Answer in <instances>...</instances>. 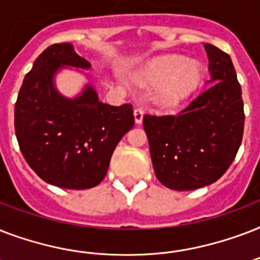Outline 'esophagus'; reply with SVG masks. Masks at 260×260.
Returning <instances> with one entry per match:
<instances>
[{
	"label": "esophagus",
	"mask_w": 260,
	"mask_h": 260,
	"mask_svg": "<svg viewBox=\"0 0 260 260\" xmlns=\"http://www.w3.org/2000/svg\"><path fill=\"white\" fill-rule=\"evenodd\" d=\"M143 114H144V110L140 109V108H136V109L134 110V118L136 124H142Z\"/></svg>",
	"instance_id": "esophagus-1"
}]
</instances>
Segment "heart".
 I'll return each mask as SVG.
<instances>
[{
  "label": "heart",
  "mask_w": 260,
  "mask_h": 260,
  "mask_svg": "<svg viewBox=\"0 0 260 260\" xmlns=\"http://www.w3.org/2000/svg\"><path fill=\"white\" fill-rule=\"evenodd\" d=\"M200 63L179 55L159 56L134 73L143 89H152L151 101L160 109H175L193 95L201 83Z\"/></svg>",
  "instance_id": "1"
}]
</instances>
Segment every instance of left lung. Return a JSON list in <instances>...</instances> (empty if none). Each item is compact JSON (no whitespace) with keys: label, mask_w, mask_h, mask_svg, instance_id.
<instances>
[{"label":"left lung","mask_w":260,"mask_h":260,"mask_svg":"<svg viewBox=\"0 0 260 260\" xmlns=\"http://www.w3.org/2000/svg\"><path fill=\"white\" fill-rule=\"evenodd\" d=\"M208 89L177 116L143 118L159 182L171 190H194L222 177L242 144V87L230 55L204 44Z\"/></svg>","instance_id":"1"}]
</instances>
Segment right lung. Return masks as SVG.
Listing matches in <instances>:
<instances>
[{
  "mask_svg": "<svg viewBox=\"0 0 260 260\" xmlns=\"http://www.w3.org/2000/svg\"><path fill=\"white\" fill-rule=\"evenodd\" d=\"M79 68L88 82L74 98L56 87V75ZM91 64L70 43L50 46L25 75L14 106V129L26 163L43 181L83 190L105 178L121 138L134 126L129 104L112 106L98 98Z\"/></svg>",
  "mask_w": 260,
  "mask_h": 260,
  "instance_id": "right-lung-1",
  "label": "right lung"
}]
</instances>
